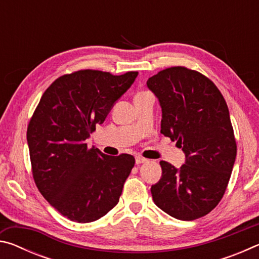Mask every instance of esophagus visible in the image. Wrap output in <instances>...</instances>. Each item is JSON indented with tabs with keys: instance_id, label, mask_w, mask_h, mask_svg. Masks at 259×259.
<instances>
[{
	"instance_id": "obj_1",
	"label": "esophagus",
	"mask_w": 259,
	"mask_h": 259,
	"mask_svg": "<svg viewBox=\"0 0 259 259\" xmlns=\"http://www.w3.org/2000/svg\"><path fill=\"white\" fill-rule=\"evenodd\" d=\"M147 159H145V157L140 156V155H137L136 156V164H142L144 163V162H146Z\"/></svg>"
}]
</instances>
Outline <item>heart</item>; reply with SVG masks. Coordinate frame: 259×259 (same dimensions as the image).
Here are the masks:
<instances>
[{
    "label": "heart",
    "instance_id": "obj_1",
    "mask_svg": "<svg viewBox=\"0 0 259 259\" xmlns=\"http://www.w3.org/2000/svg\"><path fill=\"white\" fill-rule=\"evenodd\" d=\"M144 93H146V91H143V93H139V94H144Z\"/></svg>",
    "mask_w": 259,
    "mask_h": 259
}]
</instances>
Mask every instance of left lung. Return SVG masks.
<instances>
[{
  "label": "left lung",
  "instance_id": "obj_1",
  "mask_svg": "<svg viewBox=\"0 0 259 259\" xmlns=\"http://www.w3.org/2000/svg\"><path fill=\"white\" fill-rule=\"evenodd\" d=\"M147 87L162 107L161 133L186 155L179 169L160 162L153 200L171 217L194 221L216 208L229 185L236 156L229 108L210 78L184 66L160 71Z\"/></svg>",
  "mask_w": 259,
  "mask_h": 259
}]
</instances>
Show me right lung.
Returning <instances> with one entry per match:
<instances>
[{
  "mask_svg": "<svg viewBox=\"0 0 259 259\" xmlns=\"http://www.w3.org/2000/svg\"><path fill=\"white\" fill-rule=\"evenodd\" d=\"M137 75L96 69L65 74L45 91L30 117L27 143L35 185L69 221H97L119 202L135 157L106 155L88 147L85 139Z\"/></svg>",
  "mask_w": 259,
  "mask_h": 259,
  "instance_id": "add662e5",
  "label": "right lung"
}]
</instances>
